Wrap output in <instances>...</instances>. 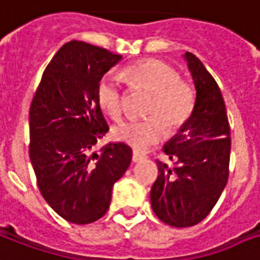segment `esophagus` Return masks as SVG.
Here are the masks:
<instances>
[{
	"label": "esophagus",
	"mask_w": 260,
	"mask_h": 260,
	"mask_svg": "<svg viewBox=\"0 0 260 260\" xmlns=\"http://www.w3.org/2000/svg\"><path fill=\"white\" fill-rule=\"evenodd\" d=\"M144 158H146V155H144V154H142V152L136 151V150L132 152V161L134 162H140L142 159H144Z\"/></svg>",
	"instance_id": "obj_1"
}]
</instances>
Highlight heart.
<instances>
[{
    "mask_svg": "<svg viewBox=\"0 0 260 260\" xmlns=\"http://www.w3.org/2000/svg\"><path fill=\"white\" fill-rule=\"evenodd\" d=\"M124 76L131 86L152 92L144 120H129L113 131L122 143L144 150L158 143L165 134H176L191 118L195 108V88L174 67L161 59L147 58L128 65ZM96 102L110 120L120 121L125 113V94L118 79L105 75L96 84ZM166 126L164 127L163 125Z\"/></svg>",
    "mask_w": 260,
    "mask_h": 260,
    "instance_id": "heart-1",
    "label": "heart"
}]
</instances>
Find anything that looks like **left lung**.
Masks as SVG:
<instances>
[{
    "instance_id": "8db88e82",
    "label": "left lung",
    "mask_w": 260,
    "mask_h": 260,
    "mask_svg": "<svg viewBox=\"0 0 260 260\" xmlns=\"http://www.w3.org/2000/svg\"><path fill=\"white\" fill-rule=\"evenodd\" d=\"M196 88L191 118L165 146L173 166L156 159L158 177L151 206L162 222L189 228L202 222L217 205L229 178L231 126L217 82L189 51L185 53Z\"/></svg>"
}]
</instances>
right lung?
Returning <instances> with one entry per match:
<instances>
[{
	"label": "right lung",
	"mask_w": 260,
	"mask_h": 260,
	"mask_svg": "<svg viewBox=\"0 0 260 260\" xmlns=\"http://www.w3.org/2000/svg\"><path fill=\"white\" fill-rule=\"evenodd\" d=\"M120 54L72 41L53 57L29 106V159L45 201L77 225L104 217L112 188L125 173L132 150L109 143L94 151L109 125L96 102V84Z\"/></svg>",
	"instance_id": "right-lung-1"
}]
</instances>
